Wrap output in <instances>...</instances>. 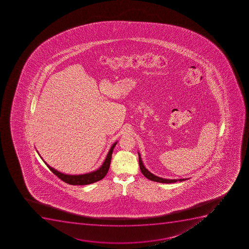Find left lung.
Listing matches in <instances>:
<instances>
[{
	"label": "left lung",
	"mask_w": 249,
	"mask_h": 249,
	"mask_svg": "<svg viewBox=\"0 0 249 249\" xmlns=\"http://www.w3.org/2000/svg\"><path fill=\"white\" fill-rule=\"evenodd\" d=\"M139 154V163H140V167H141V172L148 179L152 180L154 182H161V183H172V182H182L185 180L188 179V178H178V179H167V178H164L158 177L157 175H153V173H151L149 170L143 165L142 159H141V154Z\"/></svg>",
	"instance_id": "left-lung-1"
}]
</instances>
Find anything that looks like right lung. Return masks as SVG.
<instances>
[{
    "mask_svg": "<svg viewBox=\"0 0 249 249\" xmlns=\"http://www.w3.org/2000/svg\"><path fill=\"white\" fill-rule=\"evenodd\" d=\"M118 143V141H116L115 143H113V145L111 146L109 148L108 154L106 156V159L104 160L103 164L101 165V167L97 169L96 170H94L92 172L86 173V174H83V175H67L64 173L60 172L58 170H56L54 168L51 167L49 164L45 162L44 159L41 158V156L39 155L38 151H36L37 153L39 154L40 158L42 159L43 161L45 162V165H47L48 168L56 176L59 178L60 179L64 181L68 184L71 185H88L93 183V182H97L100 180L102 179L106 174L108 173V169H109V165H110L111 157H112V153H113V148L115 147L116 144Z\"/></svg>",
    "mask_w": 249,
    "mask_h": 249,
    "instance_id": "right-lung-1",
    "label": "right lung"
}]
</instances>
